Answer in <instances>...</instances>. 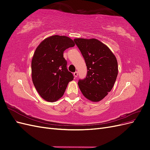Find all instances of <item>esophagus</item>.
<instances>
[{"label": "esophagus", "instance_id": "1", "mask_svg": "<svg viewBox=\"0 0 150 150\" xmlns=\"http://www.w3.org/2000/svg\"><path fill=\"white\" fill-rule=\"evenodd\" d=\"M74 76L75 78H76V77H78V72H77V71L74 72Z\"/></svg>", "mask_w": 150, "mask_h": 150}]
</instances>
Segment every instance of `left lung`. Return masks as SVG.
<instances>
[{
    "mask_svg": "<svg viewBox=\"0 0 150 150\" xmlns=\"http://www.w3.org/2000/svg\"><path fill=\"white\" fill-rule=\"evenodd\" d=\"M87 66V75L79 79V88L85 98L98 102L111 91L116 81L118 67L111 50L96 39H74Z\"/></svg>",
    "mask_w": 150,
    "mask_h": 150,
    "instance_id": "1",
    "label": "left lung"
}]
</instances>
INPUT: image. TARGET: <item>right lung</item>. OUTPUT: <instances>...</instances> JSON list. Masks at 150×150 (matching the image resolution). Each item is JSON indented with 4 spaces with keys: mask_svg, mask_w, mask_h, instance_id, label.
<instances>
[{
    "mask_svg": "<svg viewBox=\"0 0 150 150\" xmlns=\"http://www.w3.org/2000/svg\"><path fill=\"white\" fill-rule=\"evenodd\" d=\"M74 46L71 38L56 35L45 39L36 48L31 62L32 79L44 100H58L64 94L69 82L73 80V75L67 69L63 53Z\"/></svg>",
    "mask_w": 150,
    "mask_h": 150,
    "instance_id": "add662e5",
    "label": "right lung"
}]
</instances>
